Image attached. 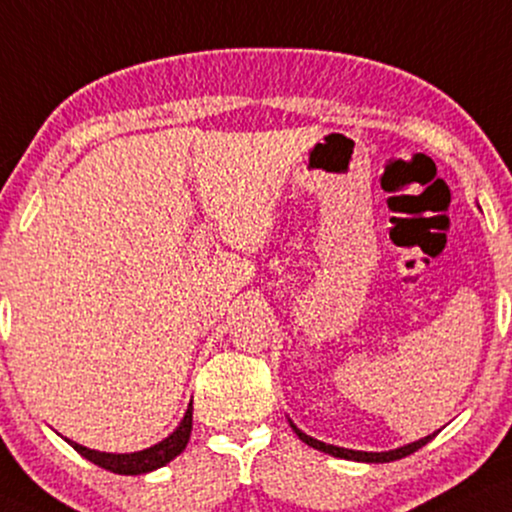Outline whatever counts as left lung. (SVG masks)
Masks as SVG:
<instances>
[{
	"label": "left lung",
	"instance_id": "obj_1",
	"mask_svg": "<svg viewBox=\"0 0 512 512\" xmlns=\"http://www.w3.org/2000/svg\"><path fill=\"white\" fill-rule=\"evenodd\" d=\"M289 425H292V430L296 437H299L304 444L313 446V449L323 451V453H330L334 458H344V460H356V463H391V460H399V458H406L410 453H415L422 446L427 444V441H432L437 437V432L434 434H427V437H422L418 441H410L406 446H399V449H391V451H353V449H342V446H332V444H325V441H318L313 437H308L306 432H301L299 427L294 425L292 420H289Z\"/></svg>",
	"mask_w": 512,
	"mask_h": 512
}]
</instances>
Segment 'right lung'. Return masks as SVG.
Returning a JSON list of instances; mask_svg holds the SVG:
<instances>
[{
  "label": "right lung",
  "mask_w": 512,
  "mask_h": 512,
  "mask_svg": "<svg viewBox=\"0 0 512 512\" xmlns=\"http://www.w3.org/2000/svg\"><path fill=\"white\" fill-rule=\"evenodd\" d=\"M189 434H192V403L185 410V418L180 420V425L168 434L166 439H161L159 444L149 446V449L135 451V453H106V451H94L87 446L75 444V441L66 439L82 458H87L90 463L99 465V468L116 472V475H144V472L159 470L163 465H168L175 456H180L185 451Z\"/></svg>",
  "instance_id": "1"
}]
</instances>
